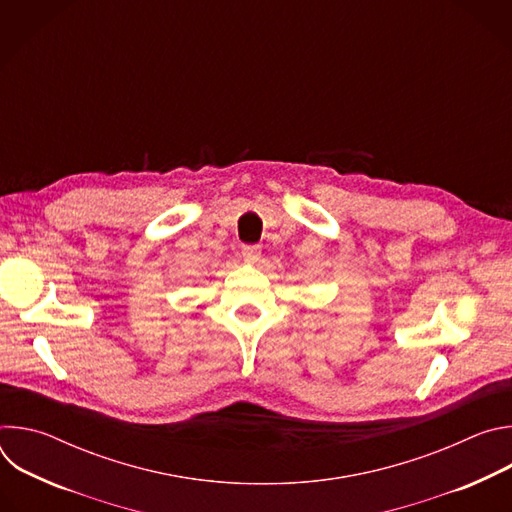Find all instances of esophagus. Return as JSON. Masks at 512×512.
<instances>
[{
  "label": "esophagus",
  "mask_w": 512,
  "mask_h": 512,
  "mask_svg": "<svg viewBox=\"0 0 512 512\" xmlns=\"http://www.w3.org/2000/svg\"><path fill=\"white\" fill-rule=\"evenodd\" d=\"M261 257V247L259 245H245L243 247V259L247 263H257Z\"/></svg>",
  "instance_id": "1"
}]
</instances>
